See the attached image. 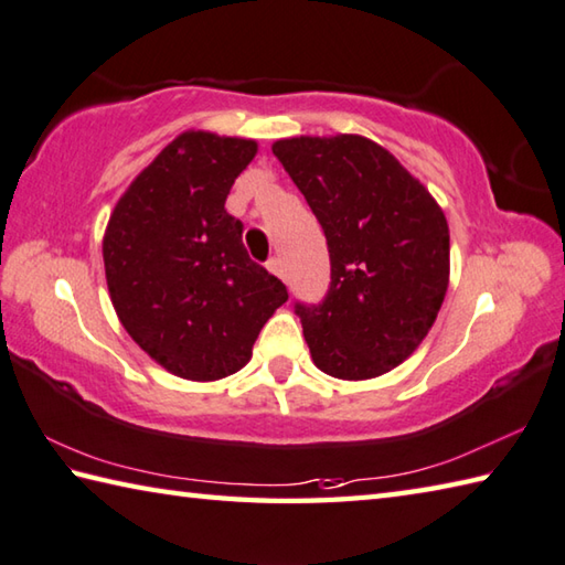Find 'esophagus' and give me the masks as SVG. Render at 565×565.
<instances>
[{
    "mask_svg": "<svg viewBox=\"0 0 565 565\" xmlns=\"http://www.w3.org/2000/svg\"><path fill=\"white\" fill-rule=\"evenodd\" d=\"M268 270H270L273 275H278L280 280H287V275H285V268H282V260H280V258H270V260H268Z\"/></svg>",
    "mask_w": 565,
    "mask_h": 565,
    "instance_id": "obj_1",
    "label": "esophagus"
}]
</instances>
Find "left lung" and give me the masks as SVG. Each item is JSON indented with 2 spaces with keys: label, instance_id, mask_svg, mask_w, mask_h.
<instances>
[{
  "label": "left lung",
  "instance_id": "left-lung-1",
  "mask_svg": "<svg viewBox=\"0 0 565 565\" xmlns=\"http://www.w3.org/2000/svg\"><path fill=\"white\" fill-rule=\"evenodd\" d=\"M322 226L332 282L319 305L295 302L312 361L364 381L406 361L448 292L450 231L430 191L361 135L273 145Z\"/></svg>",
  "mask_w": 565,
  "mask_h": 565
}]
</instances>
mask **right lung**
Segmentation results:
<instances>
[{
	"instance_id": "1",
	"label": "right lung",
	"mask_w": 565,
	"mask_h": 565,
	"mask_svg": "<svg viewBox=\"0 0 565 565\" xmlns=\"http://www.w3.org/2000/svg\"><path fill=\"white\" fill-rule=\"evenodd\" d=\"M258 145L184 132L137 174L103 238L105 278L122 327L159 366L216 381L250 361L287 287L243 246L226 211Z\"/></svg>"
}]
</instances>
